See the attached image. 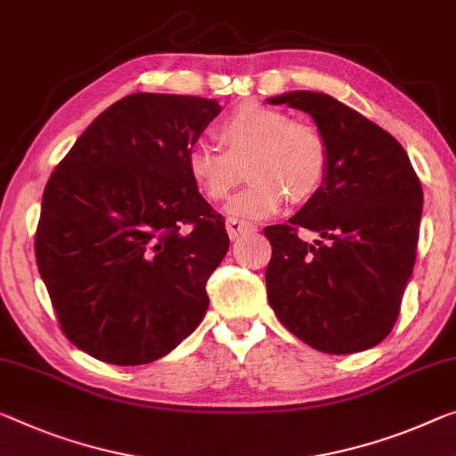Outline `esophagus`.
Wrapping results in <instances>:
<instances>
[{
	"label": "esophagus",
	"mask_w": 456,
	"mask_h": 456,
	"mask_svg": "<svg viewBox=\"0 0 456 456\" xmlns=\"http://www.w3.org/2000/svg\"><path fill=\"white\" fill-rule=\"evenodd\" d=\"M226 230H228V236L232 238V240H238V238H240V236H247V234L256 232V228L252 226V224L240 222V220H236V218H230L226 222Z\"/></svg>",
	"instance_id": "1"
}]
</instances>
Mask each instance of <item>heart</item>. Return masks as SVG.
I'll list each match as a JSON object with an SVG mask.
<instances>
[{
    "instance_id": "1",
    "label": "heart",
    "mask_w": 456,
    "mask_h": 456,
    "mask_svg": "<svg viewBox=\"0 0 456 456\" xmlns=\"http://www.w3.org/2000/svg\"><path fill=\"white\" fill-rule=\"evenodd\" d=\"M224 144H195L185 167L193 185L209 201L226 200L240 181V165L250 163L252 183L230 201L232 218L263 220L277 214L287 198L305 201L328 175V142L316 126L291 120L283 110L244 103L218 124Z\"/></svg>"
}]
</instances>
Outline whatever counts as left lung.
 <instances>
[{
  "label": "left lung",
  "instance_id": "left-lung-1",
  "mask_svg": "<svg viewBox=\"0 0 456 456\" xmlns=\"http://www.w3.org/2000/svg\"><path fill=\"white\" fill-rule=\"evenodd\" d=\"M314 118L328 175L287 224L263 230L265 281L281 324L328 354L361 353L391 332L416 263L422 185L403 146L334 97L291 91L267 100ZM301 227L321 240H300Z\"/></svg>",
  "mask_w": 456,
  "mask_h": 456
}]
</instances>
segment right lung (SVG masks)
Returning a JSON list of instances; mask_svg holds the SVG:
<instances>
[{
    "mask_svg": "<svg viewBox=\"0 0 456 456\" xmlns=\"http://www.w3.org/2000/svg\"><path fill=\"white\" fill-rule=\"evenodd\" d=\"M220 110L195 95H126L48 179L37 265L62 334L97 361H157L206 316L230 240L185 159Z\"/></svg>",
    "mask_w": 456,
    "mask_h": 456,
    "instance_id": "right-lung-1",
    "label": "right lung"
}]
</instances>
